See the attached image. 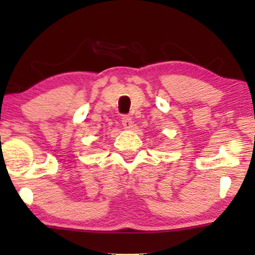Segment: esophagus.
<instances>
[{"label":"esophagus","mask_w":255,"mask_h":255,"mask_svg":"<svg viewBox=\"0 0 255 255\" xmlns=\"http://www.w3.org/2000/svg\"><path fill=\"white\" fill-rule=\"evenodd\" d=\"M122 124H123L124 128H127V130H130L133 127V122H132V120L128 116H124L122 118Z\"/></svg>","instance_id":"1"}]
</instances>
